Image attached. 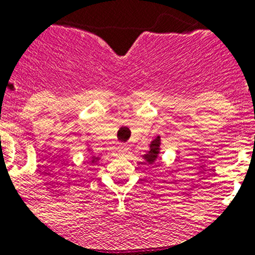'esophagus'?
<instances>
[{
	"label": "esophagus",
	"instance_id": "obj_1",
	"mask_svg": "<svg viewBox=\"0 0 255 255\" xmlns=\"http://www.w3.org/2000/svg\"><path fill=\"white\" fill-rule=\"evenodd\" d=\"M121 148H123V152H126V150H128V144H123Z\"/></svg>",
	"mask_w": 255,
	"mask_h": 255
}]
</instances>
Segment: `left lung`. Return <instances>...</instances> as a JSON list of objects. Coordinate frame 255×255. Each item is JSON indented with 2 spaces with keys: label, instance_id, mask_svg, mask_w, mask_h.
<instances>
[{
  "label": "left lung",
  "instance_id": "left-lung-1",
  "mask_svg": "<svg viewBox=\"0 0 255 255\" xmlns=\"http://www.w3.org/2000/svg\"><path fill=\"white\" fill-rule=\"evenodd\" d=\"M159 144H161V141H159V136L158 138H155L154 140L150 143V150L145 155H143L144 158H145V161L147 162H154L155 159H157V154L159 153Z\"/></svg>",
  "mask_w": 255,
  "mask_h": 255
}]
</instances>
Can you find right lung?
Masks as SVG:
<instances>
[{
	"instance_id": "add662e5",
	"label": "right lung",
	"mask_w": 255,
	"mask_h": 255,
	"mask_svg": "<svg viewBox=\"0 0 255 255\" xmlns=\"http://www.w3.org/2000/svg\"><path fill=\"white\" fill-rule=\"evenodd\" d=\"M92 162H94V161H92Z\"/></svg>"
}]
</instances>
